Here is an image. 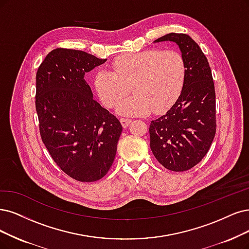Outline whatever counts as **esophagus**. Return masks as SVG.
<instances>
[{
  "mask_svg": "<svg viewBox=\"0 0 249 249\" xmlns=\"http://www.w3.org/2000/svg\"><path fill=\"white\" fill-rule=\"evenodd\" d=\"M120 122H121V124L124 128H126V127H128V125L131 123V120L126 119V118H121V119H120Z\"/></svg>",
  "mask_w": 249,
  "mask_h": 249,
  "instance_id": "34e87169",
  "label": "esophagus"
}]
</instances>
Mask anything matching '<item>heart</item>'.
Masks as SVG:
<instances>
[{
  "label": "heart",
  "mask_w": 249,
  "mask_h": 249,
  "mask_svg": "<svg viewBox=\"0 0 249 249\" xmlns=\"http://www.w3.org/2000/svg\"><path fill=\"white\" fill-rule=\"evenodd\" d=\"M110 68L113 71L96 72V92L106 107H114L131 87L134 95L119 106V112L127 116L158 114L168 108L179 95L187 72L185 58L174 49L153 48L120 55Z\"/></svg>",
  "instance_id": "heart-1"
}]
</instances>
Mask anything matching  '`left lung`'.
<instances>
[{
  "label": "left lung",
  "mask_w": 249,
  "mask_h": 249,
  "mask_svg": "<svg viewBox=\"0 0 249 249\" xmlns=\"http://www.w3.org/2000/svg\"><path fill=\"white\" fill-rule=\"evenodd\" d=\"M177 43L186 61L180 95L167 113L151 121L150 146L165 168L186 171L207 154L216 131L215 90L208 60L186 34L170 33L155 42Z\"/></svg>",
  "instance_id": "left-lung-1"
}]
</instances>
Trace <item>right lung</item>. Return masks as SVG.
Instances as JSON below:
<instances>
[{
    "instance_id": "right-lung-1",
    "label": "right lung",
    "mask_w": 249,
    "mask_h": 249,
    "mask_svg": "<svg viewBox=\"0 0 249 249\" xmlns=\"http://www.w3.org/2000/svg\"><path fill=\"white\" fill-rule=\"evenodd\" d=\"M81 50L57 48L36 71V109L41 139L71 178H103L114 162L122 125L93 98L85 73L106 62Z\"/></svg>"
}]
</instances>
